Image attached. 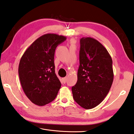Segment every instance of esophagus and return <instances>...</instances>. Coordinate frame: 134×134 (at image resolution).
<instances>
[{"label":"esophagus","instance_id":"obj_1","mask_svg":"<svg viewBox=\"0 0 134 134\" xmlns=\"http://www.w3.org/2000/svg\"><path fill=\"white\" fill-rule=\"evenodd\" d=\"M66 80H67V78L66 77H64V78H62V81H63L64 83H66Z\"/></svg>","mask_w":134,"mask_h":134}]
</instances>
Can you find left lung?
Segmentation results:
<instances>
[{"label":"left lung","instance_id":"8db88e82","mask_svg":"<svg viewBox=\"0 0 134 134\" xmlns=\"http://www.w3.org/2000/svg\"><path fill=\"white\" fill-rule=\"evenodd\" d=\"M80 42L77 81L72 91L75 102L90 109L101 103L110 89L114 77L112 59L104 46L94 38L82 37Z\"/></svg>","mask_w":134,"mask_h":134}]
</instances>
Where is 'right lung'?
Returning <instances> with one entry per match:
<instances>
[{
    "label": "right lung",
    "mask_w": 134,
    "mask_h": 134,
    "mask_svg": "<svg viewBox=\"0 0 134 134\" xmlns=\"http://www.w3.org/2000/svg\"><path fill=\"white\" fill-rule=\"evenodd\" d=\"M66 39L65 36L55 34L43 35L21 57L18 74L22 88L35 105L42 106L52 102L61 88L55 73L54 54L57 46Z\"/></svg>",
    "instance_id": "obj_1"
}]
</instances>
